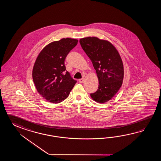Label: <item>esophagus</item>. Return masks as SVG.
I'll use <instances>...</instances> for the list:
<instances>
[{"label": "esophagus", "instance_id": "1", "mask_svg": "<svg viewBox=\"0 0 161 161\" xmlns=\"http://www.w3.org/2000/svg\"><path fill=\"white\" fill-rule=\"evenodd\" d=\"M83 81H84V79H83V78H82V79H79V83H83Z\"/></svg>", "mask_w": 161, "mask_h": 161}]
</instances>
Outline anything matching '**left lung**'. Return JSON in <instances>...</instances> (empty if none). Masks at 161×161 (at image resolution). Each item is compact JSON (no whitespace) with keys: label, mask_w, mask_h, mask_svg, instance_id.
Listing matches in <instances>:
<instances>
[{"label":"left lung","mask_w":161,"mask_h":161,"mask_svg":"<svg viewBox=\"0 0 161 161\" xmlns=\"http://www.w3.org/2000/svg\"><path fill=\"white\" fill-rule=\"evenodd\" d=\"M79 42L92 60L99 80L98 89L90 94L91 97L97 103H106L113 98L123 83V64L120 55L109 42L98 38H83Z\"/></svg>","instance_id":"1"}]
</instances>
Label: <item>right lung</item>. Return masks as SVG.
I'll use <instances>...</instances> for the list:
<instances>
[{
	"instance_id": "obj_1",
	"label": "right lung",
	"mask_w": 161,
	"mask_h": 161,
	"mask_svg": "<svg viewBox=\"0 0 161 161\" xmlns=\"http://www.w3.org/2000/svg\"><path fill=\"white\" fill-rule=\"evenodd\" d=\"M78 41L67 38L52 42L38 56L33 79L38 92L48 102L58 103L65 100L76 83L66 70L64 61Z\"/></svg>"
}]
</instances>
